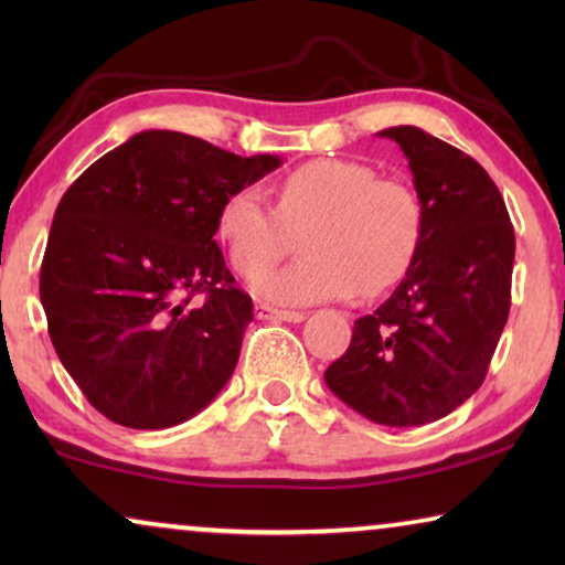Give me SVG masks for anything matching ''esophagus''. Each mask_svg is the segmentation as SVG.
I'll return each instance as SVG.
<instances>
[{"mask_svg": "<svg viewBox=\"0 0 565 565\" xmlns=\"http://www.w3.org/2000/svg\"><path fill=\"white\" fill-rule=\"evenodd\" d=\"M254 311H257L259 319H267V321H290V323H300V321L306 319L303 311H282V308H273V306H267V303H259L257 308H254Z\"/></svg>", "mask_w": 565, "mask_h": 565, "instance_id": "obj_1", "label": "esophagus"}]
</instances>
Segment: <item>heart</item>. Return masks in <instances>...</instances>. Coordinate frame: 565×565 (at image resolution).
<instances>
[{
	"instance_id": "1",
	"label": "heart",
	"mask_w": 565,
	"mask_h": 565,
	"mask_svg": "<svg viewBox=\"0 0 565 565\" xmlns=\"http://www.w3.org/2000/svg\"><path fill=\"white\" fill-rule=\"evenodd\" d=\"M275 207L254 184L231 190L218 207L221 242L231 265L256 275L289 250L305 231V259L254 277L257 296L282 306L375 298L393 288L419 252V198L398 180H383L354 159H311L280 177Z\"/></svg>"
}]
</instances>
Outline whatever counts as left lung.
<instances>
[{
  "label": "left lung",
  "instance_id": "obj_1",
  "mask_svg": "<svg viewBox=\"0 0 565 565\" xmlns=\"http://www.w3.org/2000/svg\"><path fill=\"white\" fill-rule=\"evenodd\" d=\"M406 153L424 228L406 277L323 381L385 427H422L481 388L512 303L514 226L473 157L414 126L385 128Z\"/></svg>",
  "mask_w": 565,
  "mask_h": 565
}]
</instances>
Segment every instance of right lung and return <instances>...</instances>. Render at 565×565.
<instances>
[{"label": "right lung", "mask_w": 565, "mask_h": 565, "mask_svg": "<svg viewBox=\"0 0 565 565\" xmlns=\"http://www.w3.org/2000/svg\"><path fill=\"white\" fill-rule=\"evenodd\" d=\"M280 167L177 130H143L64 192L41 303L66 373L107 419L167 429L234 373L252 298L215 244L223 198Z\"/></svg>", "instance_id": "add662e5"}]
</instances>
